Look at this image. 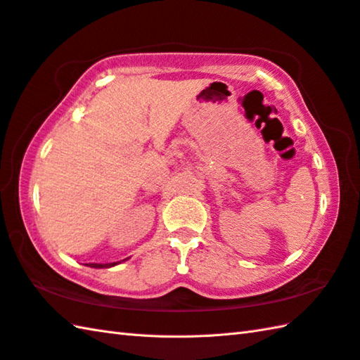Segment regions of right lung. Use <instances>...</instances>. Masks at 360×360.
<instances>
[{
    "mask_svg": "<svg viewBox=\"0 0 360 360\" xmlns=\"http://www.w3.org/2000/svg\"><path fill=\"white\" fill-rule=\"evenodd\" d=\"M116 262H108V264H98V262H88L86 266H90V267H96V269H102V267H112V266H115Z\"/></svg>",
    "mask_w": 360,
    "mask_h": 360,
    "instance_id": "right-lung-1",
    "label": "right lung"
}]
</instances>
